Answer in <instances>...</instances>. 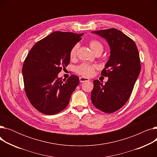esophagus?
<instances>
[{
    "instance_id": "34e87169",
    "label": "esophagus",
    "mask_w": 157,
    "mask_h": 157,
    "mask_svg": "<svg viewBox=\"0 0 157 157\" xmlns=\"http://www.w3.org/2000/svg\"><path fill=\"white\" fill-rule=\"evenodd\" d=\"M90 79L88 78H85V77H79V81L81 83H84V82H86V81H89Z\"/></svg>"
}]
</instances>
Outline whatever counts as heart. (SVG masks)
Wrapping results in <instances>:
<instances>
[{
	"instance_id": "heart-1",
	"label": "heart",
	"mask_w": 157,
	"mask_h": 157,
	"mask_svg": "<svg viewBox=\"0 0 157 157\" xmlns=\"http://www.w3.org/2000/svg\"><path fill=\"white\" fill-rule=\"evenodd\" d=\"M89 45L90 48L92 49V50L95 53H102L104 49V46L102 44V43L95 39L90 40L89 41ZM78 47H79V44H74L71 49L70 52H69V56L71 59H73L76 57ZM96 69H97V67L94 65H92L87 63H83L80 64L79 65L77 66L75 70L78 74H79V75L82 76L91 77L95 74V71Z\"/></svg>"
}]
</instances>
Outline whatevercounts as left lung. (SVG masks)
Instances as JSON below:
<instances>
[{"mask_svg": "<svg viewBox=\"0 0 157 157\" xmlns=\"http://www.w3.org/2000/svg\"><path fill=\"white\" fill-rule=\"evenodd\" d=\"M104 38L110 47L109 59L101 75L109 79L105 85L94 81L92 104L105 113L118 111L128 101L141 71V62L134 41L116 29L92 32Z\"/></svg>", "mask_w": 157, "mask_h": 157, "instance_id": "obj_1", "label": "left lung"}]
</instances>
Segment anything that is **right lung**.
<instances>
[{"mask_svg": "<svg viewBox=\"0 0 157 157\" xmlns=\"http://www.w3.org/2000/svg\"><path fill=\"white\" fill-rule=\"evenodd\" d=\"M83 35L54 32L37 42L28 53L22 67L25 91L39 112L53 115L67 106L79 79L71 75L63 82L58 74L70 63L71 49Z\"/></svg>", "mask_w": 157, "mask_h": 157, "instance_id": "1", "label": "right lung"}]
</instances>
